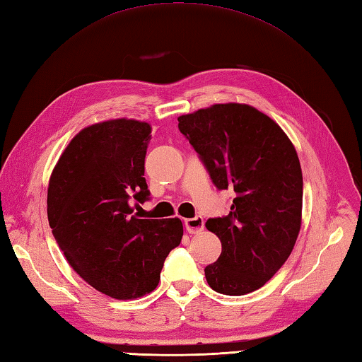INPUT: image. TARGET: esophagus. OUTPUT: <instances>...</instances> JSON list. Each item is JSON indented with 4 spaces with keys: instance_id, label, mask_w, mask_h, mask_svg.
I'll use <instances>...</instances> for the list:
<instances>
[{
    "instance_id": "obj_1",
    "label": "esophagus",
    "mask_w": 362,
    "mask_h": 362,
    "mask_svg": "<svg viewBox=\"0 0 362 362\" xmlns=\"http://www.w3.org/2000/svg\"><path fill=\"white\" fill-rule=\"evenodd\" d=\"M184 226H186V230L190 232V234H195V232H199L204 228V220L203 216H194V218H187L184 220Z\"/></svg>"
}]
</instances>
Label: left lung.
Returning <instances> with one entry per match:
<instances>
[{"label":"left lung","mask_w":362,"mask_h":362,"mask_svg":"<svg viewBox=\"0 0 362 362\" xmlns=\"http://www.w3.org/2000/svg\"><path fill=\"white\" fill-rule=\"evenodd\" d=\"M178 122L215 187L235 192L230 212L206 221L223 247L204 268L207 284L228 296L259 290L300 230L303 180L293 144L274 120L242 103H218Z\"/></svg>","instance_id":"left-lung-1"}]
</instances>
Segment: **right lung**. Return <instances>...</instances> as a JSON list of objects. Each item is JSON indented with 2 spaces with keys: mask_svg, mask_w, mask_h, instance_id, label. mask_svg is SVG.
<instances>
[{
  "mask_svg": "<svg viewBox=\"0 0 362 362\" xmlns=\"http://www.w3.org/2000/svg\"><path fill=\"white\" fill-rule=\"evenodd\" d=\"M151 127L116 119L83 128L63 151L47 189V220L69 264L113 299L146 296L168 252L181 243L180 218L133 214L150 199L144 172Z\"/></svg>",
  "mask_w": 362,
  "mask_h": 362,
  "instance_id": "add662e5",
  "label": "right lung"
}]
</instances>
